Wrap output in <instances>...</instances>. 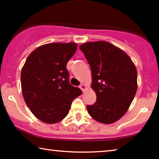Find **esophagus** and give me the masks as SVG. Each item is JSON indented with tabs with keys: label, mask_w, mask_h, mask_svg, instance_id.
I'll return each instance as SVG.
<instances>
[{
	"label": "esophagus",
	"mask_w": 159,
	"mask_h": 159,
	"mask_svg": "<svg viewBox=\"0 0 159 159\" xmlns=\"http://www.w3.org/2000/svg\"><path fill=\"white\" fill-rule=\"evenodd\" d=\"M79 87H80V89H81L82 91H83V92H84V91L86 89V86L84 85V84H81Z\"/></svg>",
	"instance_id": "obj_1"
}]
</instances>
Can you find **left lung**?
<instances>
[{"instance_id":"8db88e82","label":"left lung","mask_w":159,"mask_h":159,"mask_svg":"<svg viewBox=\"0 0 159 159\" xmlns=\"http://www.w3.org/2000/svg\"><path fill=\"white\" fill-rule=\"evenodd\" d=\"M92 70L96 102L88 113L102 124H113L126 113L137 89L136 67L124 51L106 41L80 46Z\"/></svg>"}]
</instances>
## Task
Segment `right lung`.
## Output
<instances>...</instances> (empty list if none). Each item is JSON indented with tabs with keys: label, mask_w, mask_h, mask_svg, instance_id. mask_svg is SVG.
<instances>
[{
	"label": "right lung",
	"mask_w": 159,
	"mask_h": 159,
	"mask_svg": "<svg viewBox=\"0 0 159 159\" xmlns=\"http://www.w3.org/2000/svg\"><path fill=\"white\" fill-rule=\"evenodd\" d=\"M75 43H53L35 48L21 72L25 101L32 113L46 124L66 117L72 102L82 94L69 81L67 63L77 49Z\"/></svg>",
	"instance_id": "1"
}]
</instances>
